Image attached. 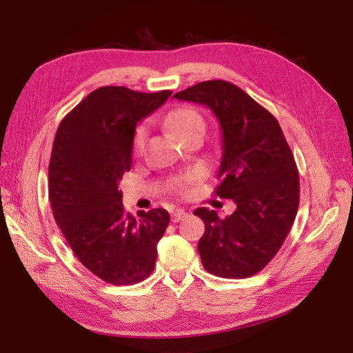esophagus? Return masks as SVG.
<instances>
[{
    "instance_id": "34e87169",
    "label": "esophagus",
    "mask_w": 353,
    "mask_h": 353,
    "mask_svg": "<svg viewBox=\"0 0 353 353\" xmlns=\"http://www.w3.org/2000/svg\"><path fill=\"white\" fill-rule=\"evenodd\" d=\"M186 215H188V212H185L183 209H177V211H174V212L171 214V221L172 223H179L181 220H183Z\"/></svg>"
}]
</instances>
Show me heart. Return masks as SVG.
<instances>
[{
    "label": "heart",
    "mask_w": 353,
    "mask_h": 353,
    "mask_svg": "<svg viewBox=\"0 0 353 353\" xmlns=\"http://www.w3.org/2000/svg\"><path fill=\"white\" fill-rule=\"evenodd\" d=\"M165 123H167L171 132L182 141L185 138L191 137V134L205 133L203 117H201L196 109L188 108V106H181V108L172 109L167 115V118H165ZM145 139H147V127L145 125L137 127V130H134L133 138H132V148L134 153H141L142 150H144ZM192 179H194L192 176H185V177L177 179L174 182V190L177 192L185 191L186 186L192 182Z\"/></svg>",
    "instance_id": "b5f03b06"
}]
</instances>
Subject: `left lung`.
Instances as JSON below:
<instances>
[{
	"label": "left lung",
	"instance_id": "obj_1",
	"mask_svg": "<svg viewBox=\"0 0 353 353\" xmlns=\"http://www.w3.org/2000/svg\"><path fill=\"white\" fill-rule=\"evenodd\" d=\"M174 99L205 104L220 121L223 157L215 194L236 203V211L226 219L208 208L194 211L205 223L197 245L201 264L226 279L256 274L279 252L301 199L294 156L281 125L226 80L200 81Z\"/></svg>",
	"mask_w": 353,
	"mask_h": 353
}]
</instances>
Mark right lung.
<instances>
[{"label": "right lung", "mask_w": 353, "mask_h": 353, "mask_svg": "<svg viewBox=\"0 0 353 353\" xmlns=\"http://www.w3.org/2000/svg\"><path fill=\"white\" fill-rule=\"evenodd\" d=\"M171 94L95 89L62 119L52 142V215L77 259L112 285L138 283L153 273L156 245L168 228L165 209L125 212L118 183L132 168L137 123Z\"/></svg>", "instance_id": "1"}]
</instances>
